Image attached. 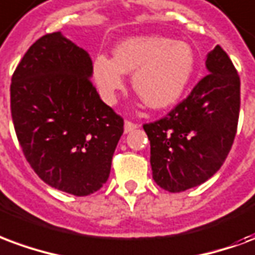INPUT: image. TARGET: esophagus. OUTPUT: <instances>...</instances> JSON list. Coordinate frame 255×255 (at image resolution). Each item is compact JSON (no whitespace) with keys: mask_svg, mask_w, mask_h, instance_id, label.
<instances>
[{"mask_svg":"<svg viewBox=\"0 0 255 255\" xmlns=\"http://www.w3.org/2000/svg\"><path fill=\"white\" fill-rule=\"evenodd\" d=\"M137 127H139V124H136V123L126 120V123H124V132L126 133L131 132V131H133V129H136Z\"/></svg>","mask_w":255,"mask_h":255,"instance_id":"esophagus-1","label":"esophagus"}]
</instances>
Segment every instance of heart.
I'll use <instances>...</instances> for the list:
<instances>
[{"mask_svg":"<svg viewBox=\"0 0 255 255\" xmlns=\"http://www.w3.org/2000/svg\"><path fill=\"white\" fill-rule=\"evenodd\" d=\"M195 67L193 51L184 41L159 36L132 37L115 48L112 58L94 59L93 77L105 103L113 104L124 88V73H133L132 88L152 109L178 101Z\"/></svg>","mask_w":255,"mask_h":255,"instance_id":"obj_1","label":"heart"}]
</instances>
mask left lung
I'll return each instance as SVG.
<instances>
[{
	"mask_svg": "<svg viewBox=\"0 0 255 255\" xmlns=\"http://www.w3.org/2000/svg\"><path fill=\"white\" fill-rule=\"evenodd\" d=\"M208 74L166 116L143 124L152 178L177 193L203 184L222 167L237 135L241 80L226 51L207 55Z\"/></svg>",
	"mask_w": 255,
	"mask_h": 255,
	"instance_id": "left-lung-1",
	"label": "left lung"
}]
</instances>
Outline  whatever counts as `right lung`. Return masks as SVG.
<instances>
[{"mask_svg": "<svg viewBox=\"0 0 255 255\" xmlns=\"http://www.w3.org/2000/svg\"><path fill=\"white\" fill-rule=\"evenodd\" d=\"M89 54L60 32L32 44L14 70L10 112L25 159L41 180L74 196L107 182L124 120L90 81Z\"/></svg>", "mask_w": 255, "mask_h": 255, "instance_id": "right-lung-1", "label": "right lung"}]
</instances>
